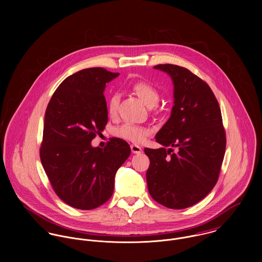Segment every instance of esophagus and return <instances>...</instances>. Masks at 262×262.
Wrapping results in <instances>:
<instances>
[{"mask_svg":"<svg viewBox=\"0 0 262 262\" xmlns=\"http://www.w3.org/2000/svg\"><path fill=\"white\" fill-rule=\"evenodd\" d=\"M131 151H132V153H136V154H138V153H140L141 151H142V148L140 147V146H138V145H136V144H131Z\"/></svg>","mask_w":262,"mask_h":262,"instance_id":"1","label":"esophagus"}]
</instances>
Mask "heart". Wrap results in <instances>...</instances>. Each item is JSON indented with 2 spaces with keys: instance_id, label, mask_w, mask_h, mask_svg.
Returning a JSON list of instances; mask_svg holds the SVG:
<instances>
[{
  "instance_id": "heart-1",
  "label": "heart",
  "mask_w": 262,
  "mask_h": 262,
  "mask_svg": "<svg viewBox=\"0 0 262 262\" xmlns=\"http://www.w3.org/2000/svg\"><path fill=\"white\" fill-rule=\"evenodd\" d=\"M131 90L138 98L147 106L154 107L159 101V91L158 89L149 82L148 80H137L131 85ZM119 97L114 95L111 97L108 104V111L111 117H115L118 111ZM114 134L124 140L131 141L133 143L143 142L150 134V130L144 126H139L131 123H125L120 127L116 128Z\"/></svg>"
}]
</instances>
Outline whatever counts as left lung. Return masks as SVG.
<instances>
[{"mask_svg": "<svg viewBox=\"0 0 262 262\" xmlns=\"http://www.w3.org/2000/svg\"><path fill=\"white\" fill-rule=\"evenodd\" d=\"M171 76L174 106L155 136L161 148H144L150 164V195L170 209H186L202 201L218 182L226 149L219 103L209 84L186 68L158 64Z\"/></svg>", "mask_w": 262, "mask_h": 262, "instance_id": "left-lung-1", "label": "left lung"}]
</instances>
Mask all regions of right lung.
<instances>
[{"label":"right lung","instance_id":"add662e5","mask_svg":"<svg viewBox=\"0 0 262 262\" xmlns=\"http://www.w3.org/2000/svg\"><path fill=\"white\" fill-rule=\"evenodd\" d=\"M118 75L91 68L68 76L45 112L40 160L55 193L75 209L105 204L112 196L118 168L131 153L121 138H111L104 148L91 145L108 123L104 90Z\"/></svg>","mask_w":262,"mask_h":262}]
</instances>
